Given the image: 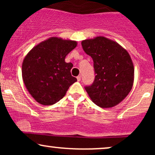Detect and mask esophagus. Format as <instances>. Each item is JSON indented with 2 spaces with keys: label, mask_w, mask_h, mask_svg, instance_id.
Segmentation results:
<instances>
[{
  "label": "esophagus",
  "mask_w": 155,
  "mask_h": 155,
  "mask_svg": "<svg viewBox=\"0 0 155 155\" xmlns=\"http://www.w3.org/2000/svg\"><path fill=\"white\" fill-rule=\"evenodd\" d=\"M77 80H78V81H79L80 80H81V76H77Z\"/></svg>",
  "instance_id": "34e87169"
}]
</instances>
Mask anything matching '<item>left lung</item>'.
<instances>
[{
  "label": "left lung",
  "instance_id": "obj_1",
  "mask_svg": "<svg viewBox=\"0 0 155 155\" xmlns=\"http://www.w3.org/2000/svg\"><path fill=\"white\" fill-rule=\"evenodd\" d=\"M84 51L93 60L95 78L85 90L99 107L117 106L127 97L134 81V66L129 53L117 42L104 36L81 41Z\"/></svg>",
  "mask_w": 155,
  "mask_h": 155
}]
</instances>
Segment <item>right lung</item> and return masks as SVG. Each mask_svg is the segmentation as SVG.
Returning a JSON list of instances; mask_svg holds the SVG:
<instances>
[{
  "instance_id": "1",
  "label": "right lung",
  "mask_w": 155,
  "mask_h": 155,
  "mask_svg": "<svg viewBox=\"0 0 155 155\" xmlns=\"http://www.w3.org/2000/svg\"><path fill=\"white\" fill-rule=\"evenodd\" d=\"M77 46L76 41L51 37L35 46L25 57L22 79L27 90L37 102L50 106L65 95L77 81L71 76V63L65 57Z\"/></svg>"
}]
</instances>
